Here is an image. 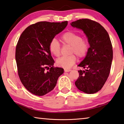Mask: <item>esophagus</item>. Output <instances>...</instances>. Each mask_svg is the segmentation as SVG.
Listing matches in <instances>:
<instances>
[{
	"label": "esophagus",
	"mask_w": 124,
	"mask_h": 124,
	"mask_svg": "<svg viewBox=\"0 0 124 124\" xmlns=\"http://www.w3.org/2000/svg\"><path fill=\"white\" fill-rule=\"evenodd\" d=\"M71 71L70 69H64V71L66 72H70Z\"/></svg>",
	"instance_id": "34e87169"
}]
</instances>
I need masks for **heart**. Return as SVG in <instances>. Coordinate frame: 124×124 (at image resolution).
Returning <instances> with one entry per match:
<instances>
[{
  "instance_id": "1",
  "label": "heart",
  "mask_w": 124,
  "mask_h": 124,
  "mask_svg": "<svg viewBox=\"0 0 124 124\" xmlns=\"http://www.w3.org/2000/svg\"><path fill=\"white\" fill-rule=\"evenodd\" d=\"M61 39L64 43L71 46V53H75L80 58L85 56L89 49V43L87 40L82 39L81 35L73 31L65 32ZM49 49L55 56H60L61 45L56 39L54 38L50 41ZM76 60L77 58L75 54L62 56L56 60V65L59 67L69 69L75 64Z\"/></svg>"
}]
</instances>
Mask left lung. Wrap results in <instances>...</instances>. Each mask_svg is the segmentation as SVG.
I'll use <instances>...</instances> for the list:
<instances>
[{"mask_svg": "<svg viewBox=\"0 0 124 124\" xmlns=\"http://www.w3.org/2000/svg\"><path fill=\"white\" fill-rule=\"evenodd\" d=\"M82 29L90 45L88 53L78 66L86 69L79 70L75 85L86 94L100 90L109 76L113 59L112 45L107 31L100 24L89 19H80L71 23Z\"/></svg>", "mask_w": 124, "mask_h": 124, "instance_id": "obj_1", "label": "left lung"}]
</instances>
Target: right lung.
<instances>
[{
	"label": "right lung",
	"instance_id": "obj_1",
	"mask_svg": "<svg viewBox=\"0 0 124 124\" xmlns=\"http://www.w3.org/2000/svg\"><path fill=\"white\" fill-rule=\"evenodd\" d=\"M68 23L39 22L28 27L19 37L15 54L18 74L24 86L32 94L43 96L51 92L64 73L62 68L53 66L49 44Z\"/></svg>",
	"mask_w": 124,
	"mask_h": 124
}]
</instances>
